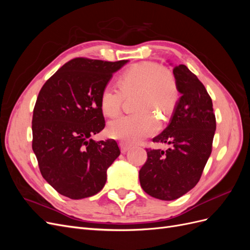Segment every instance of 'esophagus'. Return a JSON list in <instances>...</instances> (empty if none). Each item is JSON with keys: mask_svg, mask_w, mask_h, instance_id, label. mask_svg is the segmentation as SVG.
Wrapping results in <instances>:
<instances>
[{"mask_svg": "<svg viewBox=\"0 0 250 250\" xmlns=\"http://www.w3.org/2000/svg\"><path fill=\"white\" fill-rule=\"evenodd\" d=\"M120 148H121V151H122V153H126L127 151L130 149V147L128 146V145H126V144H124V143H121L120 144Z\"/></svg>", "mask_w": 250, "mask_h": 250, "instance_id": "1", "label": "esophagus"}]
</instances>
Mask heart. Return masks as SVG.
I'll return each mask as SVG.
<instances>
[{
  "label": "heart",
  "instance_id": "b5f03b06",
  "mask_svg": "<svg viewBox=\"0 0 250 250\" xmlns=\"http://www.w3.org/2000/svg\"><path fill=\"white\" fill-rule=\"evenodd\" d=\"M118 88L105 85L100 94L104 115L115 117L121 110L125 97L135 94L134 115L121 116L108 124L112 139L126 144H137L157 130V121L151 111H160L163 119L170 116L179 99L175 75L156 62H143L132 64L118 77Z\"/></svg>",
  "mask_w": 250,
  "mask_h": 250
}]
</instances>
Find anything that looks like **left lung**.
Returning <instances> with one entry per match:
<instances>
[{"instance_id": "1", "label": "left lung", "mask_w": 250, "mask_h": 250, "mask_svg": "<svg viewBox=\"0 0 250 250\" xmlns=\"http://www.w3.org/2000/svg\"><path fill=\"white\" fill-rule=\"evenodd\" d=\"M173 74L181 97L168 127L152 140L171 148L146 149L139 175L143 190L161 200L177 199L197 185L216 130L213 102L202 82L185 64L174 66Z\"/></svg>"}]
</instances>
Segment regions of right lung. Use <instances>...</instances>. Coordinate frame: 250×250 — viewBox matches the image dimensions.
Segmentation results:
<instances>
[{
    "label": "right lung",
    "instance_id": "right-lung-1",
    "mask_svg": "<svg viewBox=\"0 0 250 250\" xmlns=\"http://www.w3.org/2000/svg\"><path fill=\"white\" fill-rule=\"evenodd\" d=\"M128 60L78 57L50 77L37 97L32 149L42 177L71 199L90 197L106 183V171L120 155L115 140L90 139L105 127L100 94Z\"/></svg>",
    "mask_w": 250,
    "mask_h": 250
}]
</instances>
